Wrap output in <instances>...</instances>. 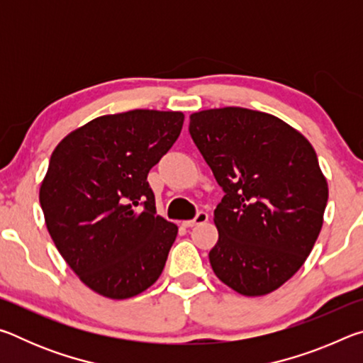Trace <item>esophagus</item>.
Here are the masks:
<instances>
[{"mask_svg":"<svg viewBox=\"0 0 363 363\" xmlns=\"http://www.w3.org/2000/svg\"><path fill=\"white\" fill-rule=\"evenodd\" d=\"M208 220V214L205 211H200L196 213V216L194 219H189V220H182V225L184 227H194L196 224H203Z\"/></svg>","mask_w":363,"mask_h":363,"instance_id":"1","label":"esophagus"}]
</instances>
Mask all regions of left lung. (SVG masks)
Listing matches in <instances>:
<instances>
[{"label":"left lung","instance_id":"1","mask_svg":"<svg viewBox=\"0 0 363 363\" xmlns=\"http://www.w3.org/2000/svg\"><path fill=\"white\" fill-rule=\"evenodd\" d=\"M189 131L225 194L213 218L214 274L243 296L275 291L322 230L328 184L314 147L277 116L242 107L195 112Z\"/></svg>","mask_w":363,"mask_h":363}]
</instances>
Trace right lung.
Masks as SVG:
<instances>
[{
    "label": "right lung",
    "mask_w": 363,
    "mask_h": 363,
    "mask_svg": "<svg viewBox=\"0 0 363 363\" xmlns=\"http://www.w3.org/2000/svg\"><path fill=\"white\" fill-rule=\"evenodd\" d=\"M182 112L104 115L60 140L40 187L54 245L83 284L128 299L163 272L177 225L158 216L147 174L176 139Z\"/></svg>",
    "instance_id": "right-lung-1"
}]
</instances>
